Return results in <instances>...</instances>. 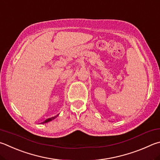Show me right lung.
<instances>
[{
    "mask_svg": "<svg viewBox=\"0 0 160 160\" xmlns=\"http://www.w3.org/2000/svg\"><path fill=\"white\" fill-rule=\"evenodd\" d=\"M59 115H55L54 117H52V118H48V119H47V120H45L44 122H42V124H44V123H47V122H50V121H52V120H53L54 119H55L56 118L57 116Z\"/></svg>",
    "mask_w": 160,
    "mask_h": 160,
    "instance_id": "add662e5",
    "label": "right lung"
}]
</instances>
